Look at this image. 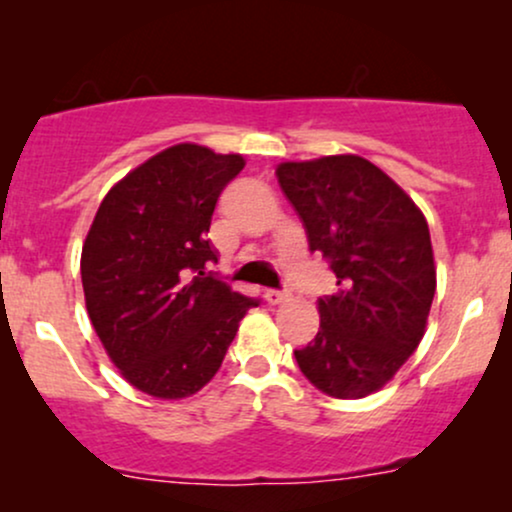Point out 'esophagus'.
Here are the masks:
<instances>
[{
  "label": "esophagus",
  "instance_id": "obj_1",
  "mask_svg": "<svg viewBox=\"0 0 512 512\" xmlns=\"http://www.w3.org/2000/svg\"><path fill=\"white\" fill-rule=\"evenodd\" d=\"M286 298H289V293L281 291V289H267V291H264V301H267L269 305L284 303Z\"/></svg>",
  "mask_w": 512,
  "mask_h": 512
}]
</instances>
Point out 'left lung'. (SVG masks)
I'll list each match as a JSON object with an SVG mask.
<instances>
[{
  "label": "left lung",
  "mask_w": 512,
  "mask_h": 512,
  "mask_svg": "<svg viewBox=\"0 0 512 512\" xmlns=\"http://www.w3.org/2000/svg\"><path fill=\"white\" fill-rule=\"evenodd\" d=\"M276 178L310 252H322L337 276V291L317 301L320 330L293 356L325 395L366 397L424 337L436 293L428 223L407 192L361 156L281 163Z\"/></svg>",
  "instance_id": "1"
}]
</instances>
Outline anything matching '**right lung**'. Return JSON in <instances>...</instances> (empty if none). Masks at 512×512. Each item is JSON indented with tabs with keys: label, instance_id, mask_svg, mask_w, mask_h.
Returning a JSON list of instances; mask_svg holds the SVG:
<instances>
[{
	"label": "right lung",
	"instance_id": "right-lung-1",
	"mask_svg": "<svg viewBox=\"0 0 512 512\" xmlns=\"http://www.w3.org/2000/svg\"><path fill=\"white\" fill-rule=\"evenodd\" d=\"M238 154L178 144L125 175L105 195L81 250L91 325L125 375L151 397L202 390L221 368L238 322L260 298L207 272V240L223 187L243 170Z\"/></svg>",
	"mask_w": 512,
	"mask_h": 512
}]
</instances>
